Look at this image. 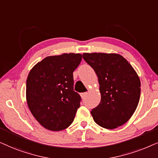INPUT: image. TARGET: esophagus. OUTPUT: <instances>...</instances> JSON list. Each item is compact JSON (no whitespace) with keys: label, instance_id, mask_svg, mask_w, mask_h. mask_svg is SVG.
<instances>
[{"label":"esophagus","instance_id":"esophagus-1","mask_svg":"<svg viewBox=\"0 0 158 158\" xmlns=\"http://www.w3.org/2000/svg\"><path fill=\"white\" fill-rule=\"evenodd\" d=\"M87 95V92H84V93H81V97L83 99H85Z\"/></svg>","mask_w":158,"mask_h":158}]
</instances>
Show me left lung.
I'll use <instances>...</instances> for the list:
<instances>
[{"mask_svg": "<svg viewBox=\"0 0 158 158\" xmlns=\"http://www.w3.org/2000/svg\"><path fill=\"white\" fill-rule=\"evenodd\" d=\"M83 59L98 77L101 100L91 110L97 124L113 129L129 121L137 108L141 83L131 64L121 55L84 53Z\"/></svg>", "mask_w": 158, "mask_h": 158, "instance_id": "left-lung-1", "label": "left lung"}]
</instances>
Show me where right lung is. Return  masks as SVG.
Masks as SVG:
<instances>
[{
  "label": "right lung",
  "instance_id": "obj_1",
  "mask_svg": "<svg viewBox=\"0 0 158 158\" xmlns=\"http://www.w3.org/2000/svg\"><path fill=\"white\" fill-rule=\"evenodd\" d=\"M81 55L48 56L31 69L27 79V102L31 114L44 128L58 131L69 127L81 98L73 90V72Z\"/></svg>",
  "mask_w": 158,
  "mask_h": 158
}]
</instances>
